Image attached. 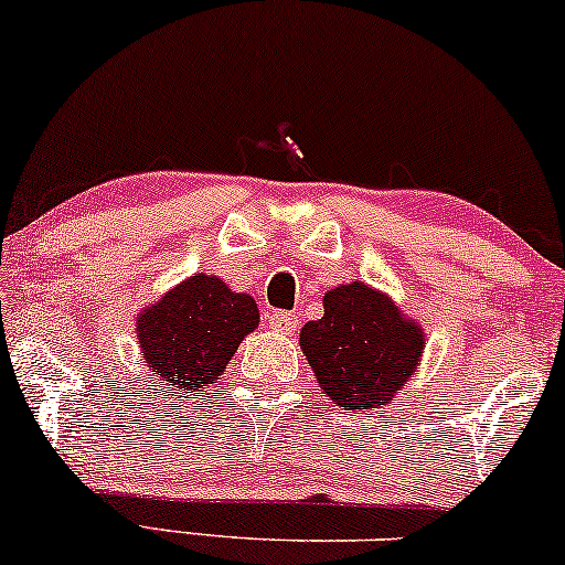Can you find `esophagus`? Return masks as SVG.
<instances>
[{"instance_id": "esophagus-1", "label": "esophagus", "mask_w": 565, "mask_h": 565, "mask_svg": "<svg viewBox=\"0 0 565 565\" xmlns=\"http://www.w3.org/2000/svg\"><path fill=\"white\" fill-rule=\"evenodd\" d=\"M268 328L276 333H295L299 328V320H297V316H291V312L274 310L268 316Z\"/></svg>"}]
</instances>
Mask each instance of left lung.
Here are the masks:
<instances>
[{"mask_svg":"<svg viewBox=\"0 0 565 565\" xmlns=\"http://www.w3.org/2000/svg\"><path fill=\"white\" fill-rule=\"evenodd\" d=\"M299 349L335 406L381 409L417 373L425 328L385 291L354 278L326 291L323 318L305 323Z\"/></svg>","mask_w":565,"mask_h":565,"instance_id":"8db88e82","label":"left lung"}]
</instances>
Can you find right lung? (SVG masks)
Here are the masks:
<instances>
[{
    "label": "right lung",
    "instance_id": "right-lung-1",
    "mask_svg": "<svg viewBox=\"0 0 565 565\" xmlns=\"http://www.w3.org/2000/svg\"><path fill=\"white\" fill-rule=\"evenodd\" d=\"M260 323V310L245 291L218 276L192 274L135 318L140 354L156 381L171 394H198L218 383L237 347Z\"/></svg>",
    "mask_w": 565,
    "mask_h": 565
}]
</instances>
